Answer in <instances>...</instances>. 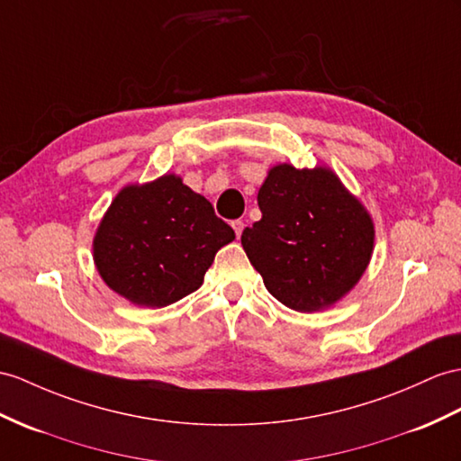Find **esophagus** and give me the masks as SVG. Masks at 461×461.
Wrapping results in <instances>:
<instances>
[{
	"label": "esophagus",
	"mask_w": 461,
	"mask_h": 461,
	"mask_svg": "<svg viewBox=\"0 0 461 461\" xmlns=\"http://www.w3.org/2000/svg\"><path fill=\"white\" fill-rule=\"evenodd\" d=\"M232 229H234V232H237V239H240V234H242V230H244V221H232Z\"/></svg>",
	"instance_id": "34e87169"
}]
</instances>
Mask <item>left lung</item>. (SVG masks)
Returning <instances> with one entry per match:
<instances>
[{"mask_svg": "<svg viewBox=\"0 0 461 461\" xmlns=\"http://www.w3.org/2000/svg\"><path fill=\"white\" fill-rule=\"evenodd\" d=\"M262 219L242 230V249L285 307L332 305L362 277L374 250V222L327 167L279 164L258 192Z\"/></svg>", "mask_w": 461, "mask_h": 461, "instance_id": "left-lung-1", "label": "left lung"}]
</instances>
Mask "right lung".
Listing matches in <instances>:
<instances>
[{"instance_id": "obj_1", "label": "right lung", "mask_w": 461, "mask_h": 461, "mask_svg": "<svg viewBox=\"0 0 461 461\" xmlns=\"http://www.w3.org/2000/svg\"><path fill=\"white\" fill-rule=\"evenodd\" d=\"M234 230L176 176L121 189L94 239L104 282L134 305L166 307L194 294Z\"/></svg>"}]
</instances>
